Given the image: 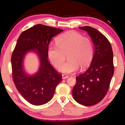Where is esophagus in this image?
I'll return each mask as SVG.
<instances>
[{
  "label": "esophagus",
  "mask_w": 125,
  "mask_h": 125,
  "mask_svg": "<svg viewBox=\"0 0 125 125\" xmlns=\"http://www.w3.org/2000/svg\"><path fill=\"white\" fill-rule=\"evenodd\" d=\"M69 78V76L66 75L65 74H62V79H67V78Z\"/></svg>",
  "instance_id": "34e87169"
}]
</instances>
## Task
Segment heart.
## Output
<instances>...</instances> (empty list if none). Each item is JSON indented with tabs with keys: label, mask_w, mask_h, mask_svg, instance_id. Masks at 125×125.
I'll return each mask as SVG.
<instances>
[{
	"label": "heart",
	"mask_w": 125,
	"mask_h": 125,
	"mask_svg": "<svg viewBox=\"0 0 125 125\" xmlns=\"http://www.w3.org/2000/svg\"><path fill=\"white\" fill-rule=\"evenodd\" d=\"M56 45H51L47 54L51 63L56 68L60 67L65 59L66 54L69 60L60 67L64 73H72L79 67L83 69L88 66L93 57V46L91 40L75 31H68L57 37Z\"/></svg>",
	"instance_id": "obj_1"
}]
</instances>
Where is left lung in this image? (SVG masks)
<instances>
[{
	"mask_svg": "<svg viewBox=\"0 0 125 125\" xmlns=\"http://www.w3.org/2000/svg\"><path fill=\"white\" fill-rule=\"evenodd\" d=\"M79 28L90 36L94 54L89 68L76 77L72 94L77 103L89 106L102 100L109 90L114 72L113 52L109 40L100 31L90 26Z\"/></svg>",
	"mask_w": 125,
	"mask_h": 125,
	"instance_id": "left-lung-1",
	"label": "left lung"
}]
</instances>
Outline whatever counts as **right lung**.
Wrapping results in <instances>:
<instances>
[{
    "mask_svg": "<svg viewBox=\"0 0 125 125\" xmlns=\"http://www.w3.org/2000/svg\"><path fill=\"white\" fill-rule=\"evenodd\" d=\"M63 30L37 24L21 33L12 52L11 62L12 79L19 92L29 103L41 105L53 96L62 75L55 70L48 60L47 49L52 38ZM37 53L40 60L39 71L32 76L24 72V57L27 52Z\"/></svg>",
    "mask_w": 125,
    "mask_h": 125,
    "instance_id": "obj_1",
    "label": "right lung"
}]
</instances>
